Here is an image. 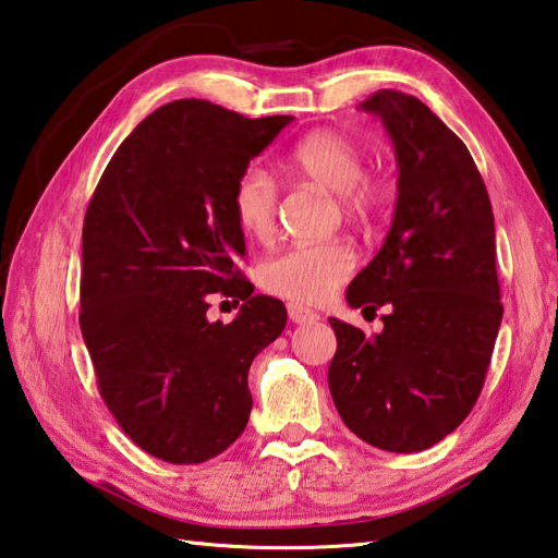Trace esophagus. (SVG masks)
Segmentation results:
<instances>
[{"label":"esophagus","instance_id":"obj_1","mask_svg":"<svg viewBox=\"0 0 558 558\" xmlns=\"http://www.w3.org/2000/svg\"><path fill=\"white\" fill-rule=\"evenodd\" d=\"M288 317L295 322V324H312V322L319 319V314L314 312V310H310V307L298 305V302H290V305H288Z\"/></svg>","mask_w":558,"mask_h":558}]
</instances>
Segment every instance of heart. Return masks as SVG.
<instances>
[{"mask_svg": "<svg viewBox=\"0 0 558 558\" xmlns=\"http://www.w3.org/2000/svg\"><path fill=\"white\" fill-rule=\"evenodd\" d=\"M363 150L351 136L333 129L312 131L286 154V170L298 180L337 192L341 215L366 225L390 199V182L363 173ZM278 182L260 166H248L231 190V211L239 229L256 241H266L278 221ZM356 266L353 248L341 239L322 244H295L260 263V286L292 302H322L349 280Z\"/></svg>", "mask_w": 558, "mask_h": 558, "instance_id": "obj_1", "label": "heart"}]
</instances>
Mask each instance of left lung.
<instances>
[{
	"mask_svg": "<svg viewBox=\"0 0 558 558\" xmlns=\"http://www.w3.org/2000/svg\"><path fill=\"white\" fill-rule=\"evenodd\" d=\"M361 107L388 129L400 178L388 239L347 300L388 312L373 337L329 319L327 378L359 439L412 453L459 427L483 390L502 319L493 207L469 148L417 97L378 89Z\"/></svg>",
	"mask_w": 558,
	"mask_h": 558,
	"instance_id": "obj_1",
	"label": "left lung"
}]
</instances>
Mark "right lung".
<instances>
[{"label": "right lung", "mask_w": 558, "mask_h": 558, "mask_svg": "<svg viewBox=\"0 0 558 558\" xmlns=\"http://www.w3.org/2000/svg\"><path fill=\"white\" fill-rule=\"evenodd\" d=\"M292 117L246 119L205 99L158 107L111 156L83 227L80 329L126 437L168 463L229 449L251 414L248 368L280 337V300L239 270L231 190ZM219 291L242 302L206 319Z\"/></svg>", "instance_id": "add662e5"}]
</instances>
